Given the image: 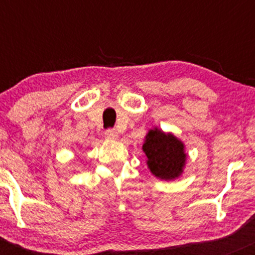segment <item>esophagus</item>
<instances>
[{"mask_svg": "<svg viewBox=\"0 0 255 255\" xmlns=\"http://www.w3.org/2000/svg\"><path fill=\"white\" fill-rule=\"evenodd\" d=\"M105 134H106V137L109 138V139H116L117 138V130L115 129V128H109V129H106V132H105Z\"/></svg>", "mask_w": 255, "mask_h": 255, "instance_id": "obj_1", "label": "esophagus"}]
</instances>
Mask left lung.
I'll use <instances>...</instances> for the list:
<instances>
[{
  "mask_svg": "<svg viewBox=\"0 0 255 255\" xmlns=\"http://www.w3.org/2000/svg\"><path fill=\"white\" fill-rule=\"evenodd\" d=\"M143 151L153 175L164 180H173L181 175L186 154L184 143L173 134L164 133L158 128L150 129L143 144Z\"/></svg>",
  "mask_w": 255,
  "mask_h": 255,
  "instance_id": "left-lung-1",
  "label": "left lung"
}]
</instances>
